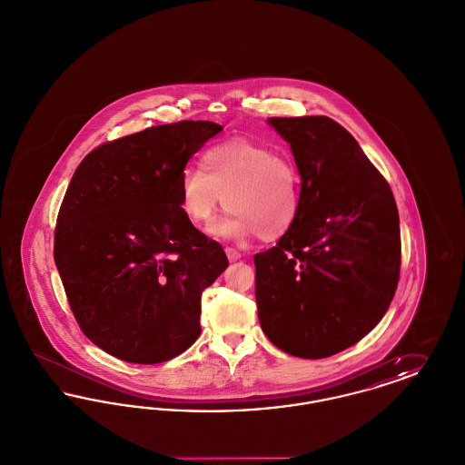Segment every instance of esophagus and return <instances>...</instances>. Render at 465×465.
Wrapping results in <instances>:
<instances>
[{
	"label": "esophagus",
	"mask_w": 465,
	"mask_h": 465,
	"mask_svg": "<svg viewBox=\"0 0 465 465\" xmlns=\"http://www.w3.org/2000/svg\"><path fill=\"white\" fill-rule=\"evenodd\" d=\"M224 252H226V256H228V260H230L232 263L237 262V260H241V254H239L235 249H232V247H226Z\"/></svg>",
	"instance_id": "obj_1"
}]
</instances>
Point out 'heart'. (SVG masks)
Masks as SVG:
<instances>
[{"label": "heart", "mask_w": 465, "mask_h": 465, "mask_svg": "<svg viewBox=\"0 0 465 465\" xmlns=\"http://www.w3.org/2000/svg\"><path fill=\"white\" fill-rule=\"evenodd\" d=\"M202 169L179 177V203L190 222H211L226 200L230 214L211 226L220 239L243 241L286 235L302 209V176L296 162L249 139H230L203 152Z\"/></svg>", "instance_id": "obj_1"}]
</instances>
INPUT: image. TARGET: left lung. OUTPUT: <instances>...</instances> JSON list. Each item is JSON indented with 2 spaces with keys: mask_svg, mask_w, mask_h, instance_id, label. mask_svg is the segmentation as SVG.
Returning <instances> with one entry per match:
<instances>
[{
  "mask_svg": "<svg viewBox=\"0 0 465 465\" xmlns=\"http://www.w3.org/2000/svg\"><path fill=\"white\" fill-rule=\"evenodd\" d=\"M302 176L300 216L254 256L262 330L286 354L322 359L375 328L398 288L396 200L354 137L328 116L268 118Z\"/></svg>",
  "mask_w": 465,
  "mask_h": 465,
  "instance_id": "left-lung-1",
  "label": "left lung"
}]
</instances>
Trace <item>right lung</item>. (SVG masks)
Here are the masks:
<instances>
[{
  "label": "right lung",
  "mask_w": 465,
  "mask_h": 465,
  "mask_svg": "<svg viewBox=\"0 0 465 465\" xmlns=\"http://www.w3.org/2000/svg\"><path fill=\"white\" fill-rule=\"evenodd\" d=\"M222 131L207 120L150 127L95 148L71 177L54 260L82 331L104 352L156 364L199 338L202 291L228 260L183 213L179 177Z\"/></svg>",
  "instance_id": "add662e5"
}]
</instances>
